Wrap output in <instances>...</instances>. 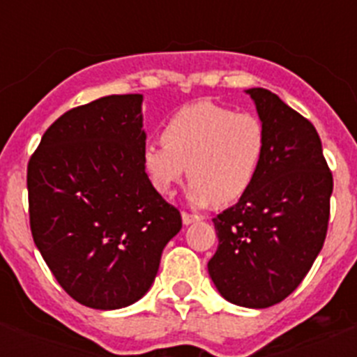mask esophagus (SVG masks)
<instances>
[{
  "label": "esophagus",
  "mask_w": 357,
  "mask_h": 357,
  "mask_svg": "<svg viewBox=\"0 0 357 357\" xmlns=\"http://www.w3.org/2000/svg\"><path fill=\"white\" fill-rule=\"evenodd\" d=\"M198 220H200V216H198V214H189V213H182V223H184V225H191V223H195V222H198Z\"/></svg>",
  "instance_id": "esophagus-1"
}]
</instances>
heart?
Listing matches in <instances>:
<instances>
[{
    "label": "heart",
    "instance_id": "obj_1",
    "mask_svg": "<svg viewBox=\"0 0 357 357\" xmlns=\"http://www.w3.org/2000/svg\"><path fill=\"white\" fill-rule=\"evenodd\" d=\"M264 150L266 132L257 116L195 102L166 119L162 141L148 143L141 160L157 193L172 195L188 169L195 206L234 204L254 184Z\"/></svg>",
    "mask_w": 357,
    "mask_h": 357
}]
</instances>
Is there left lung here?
I'll return each mask as SVG.
<instances>
[{"label":"left lung","instance_id":"1","mask_svg":"<svg viewBox=\"0 0 357 357\" xmlns=\"http://www.w3.org/2000/svg\"><path fill=\"white\" fill-rule=\"evenodd\" d=\"M247 94L264 125L266 150L247 195L213 218L218 250L207 268L225 301L263 309L291 295L320 254L333 173L311 121L272 91Z\"/></svg>","mask_w":357,"mask_h":357}]
</instances>
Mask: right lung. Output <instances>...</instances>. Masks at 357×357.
<instances>
[{
	"label": "right lung",
	"instance_id": "add662e5",
	"mask_svg": "<svg viewBox=\"0 0 357 357\" xmlns=\"http://www.w3.org/2000/svg\"><path fill=\"white\" fill-rule=\"evenodd\" d=\"M143 94H112L68 110L28 162L30 229L69 296L121 309L150 289L182 229L143 169Z\"/></svg>",
	"mask_w": 357,
	"mask_h": 357
}]
</instances>
